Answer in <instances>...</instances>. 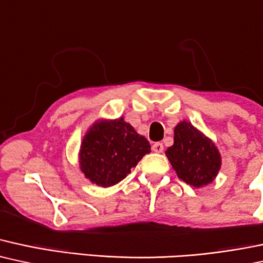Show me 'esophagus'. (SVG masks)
<instances>
[{"label":"esophagus","mask_w":263,"mask_h":263,"mask_svg":"<svg viewBox=\"0 0 263 263\" xmlns=\"http://www.w3.org/2000/svg\"><path fill=\"white\" fill-rule=\"evenodd\" d=\"M153 150L155 151V153H162L163 151V145L162 143H155L153 145Z\"/></svg>","instance_id":"esophagus-1"}]
</instances>
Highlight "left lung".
Wrapping results in <instances>:
<instances>
[{
	"mask_svg": "<svg viewBox=\"0 0 263 263\" xmlns=\"http://www.w3.org/2000/svg\"><path fill=\"white\" fill-rule=\"evenodd\" d=\"M174 133V145L165 154L178 178L194 188L212 183L221 167L217 145L187 120H181Z\"/></svg>",
	"mask_w": 263,
	"mask_h": 263,
	"instance_id": "1",
	"label": "left lung"
}]
</instances>
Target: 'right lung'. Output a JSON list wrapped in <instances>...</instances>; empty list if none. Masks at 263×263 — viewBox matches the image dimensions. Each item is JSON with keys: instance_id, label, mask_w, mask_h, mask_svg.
Here are the masks:
<instances>
[{"instance_id": "obj_1", "label": "right lung", "mask_w": 263, "mask_h": 263, "mask_svg": "<svg viewBox=\"0 0 263 263\" xmlns=\"http://www.w3.org/2000/svg\"><path fill=\"white\" fill-rule=\"evenodd\" d=\"M151 145L124 117L97 119L86 132L79 151L80 170L91 183L107 188L130 174Z\"/></svg>"}]
</instances>
